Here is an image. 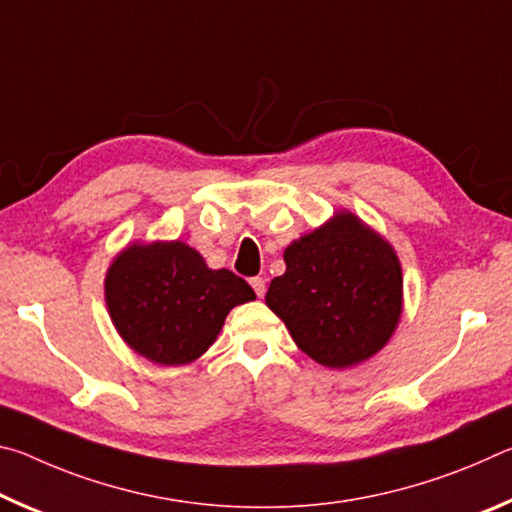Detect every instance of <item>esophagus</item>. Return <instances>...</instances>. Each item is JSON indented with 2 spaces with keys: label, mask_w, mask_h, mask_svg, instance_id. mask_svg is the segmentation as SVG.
<instances>
[{
  "label": "esophagus",
  "mask_w": 512,
  "mask_h": 512,
  "mask_svg": "<svg viewBox=\"0 0 512 512\" xmlns=\"http://www.w3.org/2000/svg\"><path fill=\"white\" fill-rule=\"evenodd\" d=\"M250 287L255 289L257 298H264V293H266V280H264V277H253V280H250Z\"/></svg>",
  "instance_id": "1"
}]
</instances>
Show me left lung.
Instances as JSON below:
<instances>
[{"mask_svg":"<svg viewBox=\"0 0 512 512\" xmlns=\"http://www.w3.org/2000/svg\"><path fill=\"white\" fill-rule=\"evenodd\" d=\"M284 264L266 305L307 357L350 368L391 339L402 316V266L393 246L359 216L336 212L293 241Z\"/></svg>","mask_w":512,"mask_h":512,"instance_id":"1","label":"left lung"}]
</instances>
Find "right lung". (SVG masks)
<instances>
[{"label": "right lung", "mask_w": 512, "mask_h": 512, "mask_svg": "<svg viewBox=\"0 0 512 512\" xmlns=\"http://www.w3.org/2000/svg\"><path fill=\"white\" fill-rule=\"evenodd\" d=\"M255 300L244 277L212 271L183 241L131 244L106 273L112 325L160 366L192 363L216 341L232 307Z\"/></svg>", "instance_id": "1"}]
</instances>
